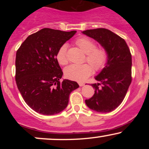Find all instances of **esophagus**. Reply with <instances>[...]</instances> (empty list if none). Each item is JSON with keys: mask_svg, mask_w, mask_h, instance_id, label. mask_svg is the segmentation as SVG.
I'll return each mask as SVG.
<instances>
[{"mask_svg": "<svg viewBox=\"0 0 149 149\" xmlns=\"http://www.w3.org/2000/svg\"><path fill=\"white\" fill-rule=\"evenodd\" d=\"M78 85H79L80 87H83L85 85V83H78Z\"/></svg>", "mask_w": 149, "mask_h": 149, "instance_id": "esophagus-1", "label": "esophagus"}]
</instances>
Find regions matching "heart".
<instances>
[{"label": "heart", "instance_id": "b5f03b06", "mask_svg": "<svg viewBox=\"0 0 149 149\" xmlns=\"http://www.w3.org/2000/svg\"><path fill=\"white\" fill-rule=\"evenodd\" d=\"M76 45L85 53L84 61L88 64H72L64 69V75L69 79L76 81H83L92 73V69L96 72L105 68L109 59L107 50L103 47H97L96 42L87 37H80L75 41ZM56 59L60 65L68 64L67 45H61L56 53Z\"/></svg>", "mask_w": 149, "mask_h": 149}]
</instances>
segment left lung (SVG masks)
Wrapping results in <instances>:
<instances>
[{"label":"left lung","instance_id":"left-lung-1","mask_svg":"<svg viewBox=\"0 0 149 149\" xmlns=\"http://www.w3.org/2000/svg\"><path fill=\"white\" fill-rule=\"evenodd\" d=\"M83 33L100 42L107 50V66L95 79L100 83L92 84L95 94L85 100L92 110L111 112L123 101L132 82V55L123 38L104 28L83 31Z\"/></svg>","mask_w":149,"mask_h":149}]
</instances>
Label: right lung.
Returning a JSON list of instances; mask_svg holds the SVG:
<instances>
[{"label":"right lung","instance_id":"right-lung-1","mask_svg":"<svg viewBox=\"0 0 149 149\" xmlns=\"http://www.w3.org/2000/svg\"><path fill=\"white\" fill-rule=\"evenodd\" d=\"M76 33L44 28L29 36L17 51V85L26 103L36 112L59 113L67 107L71 92L79 87L69 80L60 82L63 72L56 59L58 49Z\"/></svg>","mask_w":149,"mask_h":149}]
</instances>
